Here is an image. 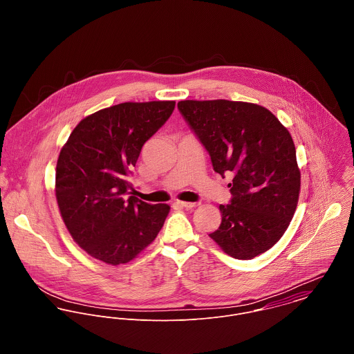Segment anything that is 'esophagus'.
Here are the masks:
<instances>
[{
  "label": "esophagus",
  "instance_id": "obj_1",
  "mask_svg": "<svg viewBox=\"0 0 354 354\" xmlns=\"http://www.w3.org/2000/svg\"><path fill=\"white\" fill-rule=\"evenodd\" d=\"M176 204L180 205V207H184V208H194V207L198 205V203L191 202H176Z\"/></svg>",
  "mask_w": 354,
  "mask_h": 354
}]
</instances>
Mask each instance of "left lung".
I'll return each mask as SVG.
<instances>
[{"mask_svg":"<svg viewBox=\"0 0 354 354\" xmlns=\"http://www.w3.org/2000/svg\"><path fill=\"white\" fill-rule=\"evenodd\" d=\"M180 113L229 184L230 204L209 237L227 254L248 260L286 232L300 195V169L289 131L266 107L248 102L181 101Z\"/></svg>","mask_w":354,"mask_h":354,"instance_id":"left-lung-1","label":"left lung"}]
</instances>
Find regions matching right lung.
Listing matches in <instances>:
<instances>
[{
	"label": "right lung",
	"mask_w": 354,
	"mask_h": 354,
	"mask_svg": "<svg viewBox=\"0 0 354 354\" xmlns=\"http://www.w3.org/2000/svg\"><path fill=\"white\" fill-rule=\"evenodd\" d=\"M174 101L125 102L83 118L61 149L55 198L72 239L93 257L118 266L147 248L170 207L139 201L128 176Z\"/></svg>",
	"instance_id": "1"
}]
</instances>
